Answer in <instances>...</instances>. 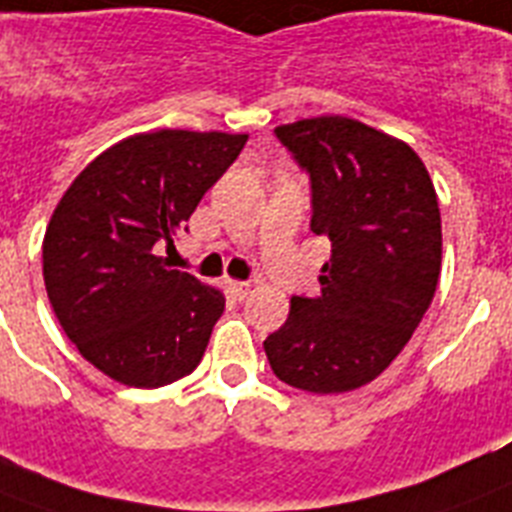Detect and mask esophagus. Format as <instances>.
Instances as JSON below:
<instances>
[{
    "mask_svg": "<svg viewBox=\"0 0 512 512\" xmlns=\"http://www.w3.org/2000/svg\"><path fill=\"white\" fill-rule=\"evenodd\" d=\"M226 286H229L231 296H234V299H239V302H242L244 296L249 294V289H252V283H247V281H226Z\"/></svg>",
    "mask_w": 512,
    "mask_h": 512,
    "instance_id": "34e87169",
    "label": "esophagus"
}]
</instances>
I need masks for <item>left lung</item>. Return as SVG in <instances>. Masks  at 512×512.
I'll return each mask as SVG.
<instances>
[{
	"instance_id": "left-lung-1",
	"label": "left lung",
	"mask_w": 512,
	"mask_h": 512,
	"mask_svg": "<svg viewBox=\"0 0 512 512\" xmlns=\"http://www.w3.org/2000/svg\"><path fill=\"white\" fill-rule=\"evenodd\" d=\"M276 137L309 174V229L333 249L320 296H291L265 354L291 388L346 393L390 367L432 304L442 263L435 184L403 140L356 119H299Z\"/></svg>"
}]
</instances>
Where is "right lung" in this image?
Returning a JSON list of instances; mask_svg holds the SVG:
<instances>
[{
    "label": "right lung",
    "mask_w": 512,
    "mask_h": 512,
    "mask_svg": "<svg viewBox=\"0 0 512 512\" xmlns=\"http://www.w3.org/2000/svg\"><path fill=\"white\" fill-rule=\"evenodd\" d=\"M244 143L229 132H140L93 158L54 208L46 294L67 338L111 380L161 388L203 359L223 291L166 268L156 244H174Z\"/></svg>",
    "instance_id": "add662e5"
}]
</instances>
